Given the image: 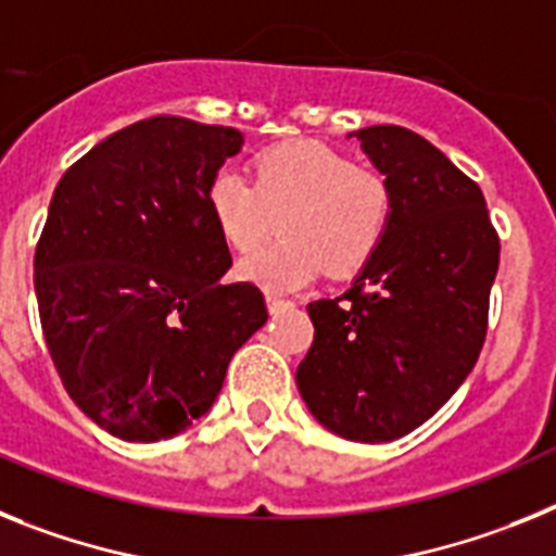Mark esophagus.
I'll return each mask as SVG.
<instances>
[{
    "label": "esophagus",
    "mask_w": 556,
    "mask_h": 556,
    "mask_svg": "<svg viewBox=\"0 0 556 556\" xmlns=\"http://www.w3.org/2000/svg\"><path fill=\"white\" fill-rule=\"evenodd\" d=\"M265 305H268V313H271V316H279V313L291 307V302L282 296H265Z\"/></svg>",
    "instance_id": "esophagus-1"
}]
</instances>
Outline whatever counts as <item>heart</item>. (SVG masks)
Wrapping results in <instances>:
<instances>
[{"mask_svg": "<svg viewBox=\"0 0 556 556\" xmlns=\"http://www.w3.org/2000/svg\"><path fill=\"white\" fill-rule=\"evenodd\" d=\"M204 198L220 240L235 251L263 243L279 218L282 238L238 263L240 279L271 293L307 288L321 268L327 277H355L378 257L394 224L386 176L313 139L254 153L251 181L218 170Z\"/></svg>", "mask_w": 556, "mask_h": 556, "instance_id": "1", "label": "heart"}]
</instances>
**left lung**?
Instances as JSON below:
<instances>
[{
    "instance_id": "1",
    "label": "left lung",
    "mask_w": 556,
    "mask_h": 556,
    "mask_svg": "<svg viewBox=\"0 0 556 556\" xmlns=\"http://www.w3.org/2000/svg\"><path fill=\"white\" fill-rule=\"evenodd\" d=\"M394 190V224L350 291L307 305L296 369L313 417L352 442H392L431 419L486 338L501 243L479 185L400 125L350 134Z\"/></svg>"
}]
</instances>
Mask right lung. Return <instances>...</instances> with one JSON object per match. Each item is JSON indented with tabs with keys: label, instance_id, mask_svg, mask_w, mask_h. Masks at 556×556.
I'll list each match as a JSON object with an SVG mask.
<instances>
[{
	"label": "right lung",
	"instance_id": "right-lung-1",
	"mask_svg": "<svg viewBox=\"0 0 556 556\" xmlns=\"http://www.w3.org/2000/svg\"><path fill=\"white\" fill-rule=\"evenodd\" d=\"M240 144L235 128L159 114L94 144L52 192L33 260L47 350L77 408L125 442L210 412L268 318L257 285L220 282L231 257L204 198Z\"/></svg>",
	"mask_w": 556,
	"mask_h": 556
}]
</instances>
